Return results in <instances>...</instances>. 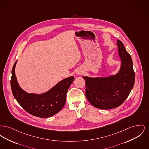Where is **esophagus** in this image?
<instances>
[{
    "label": "esophagus",
    "instance_id": "esophagus-1",
    "mask_svg": "<svg viewBox=\"0 0 149 149\" xmlns=\"http://www.w3.org/2000/svg\"><path fill=\"white\" fill-rule=\"evenodd\" d=\"M78 74H79V75H81V74H82V72H81V71H78Z\"/></svg>",
    "mask_w": 149,
    "mask_h": 149
}]
</instances>
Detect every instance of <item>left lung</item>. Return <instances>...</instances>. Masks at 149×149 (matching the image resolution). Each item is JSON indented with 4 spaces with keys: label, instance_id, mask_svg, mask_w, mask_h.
I'll list each match as a JSON object with an SVG mask.
<instances>
[{
    "label": "left lung",
    "instance_id": "8db88e82",
    "mask_svg": "<svg viewBox=\"0 0 149 149\" xmlns=\"http://www.w3.org/2000/svg\"><path fill=\"white\" fill-rule=\"evenodd\" d=\"M122 64L119 72L107 78L84 77L85 96L93 106L109 109L120 106L127 99L135 84V71L132 58L122 42L117 40Z\"/></svg>",
    "mask_w": 149,
    "mask_h": 149
}]
</instances>
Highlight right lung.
<instances>
[{
	"label": "right lung",
	"instance_id": "obj_1",
	"mask_svg": "<svg viewBox=\"0 0 149 149\" xmlns=\"http://www.w3.org/2000/svg\"><path fill=\"white\" fill-rule=\"evenodd\" d=\"M16 63L17 61L12 70L10 85L13 96L19 105L29 113L40 118L49 117L58 113L65 104L66 93L74 78L65 79L45 94H29L17 83L14 72Z\"/></svg>",
	"mask_w": 149,
	"mask_h": 149
}]
</instances>
